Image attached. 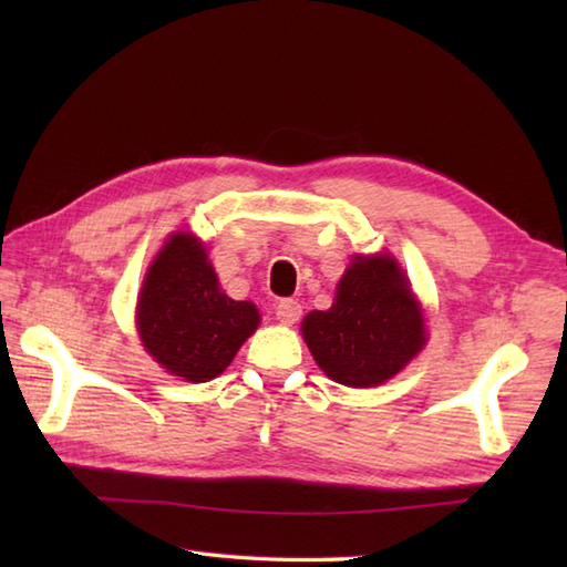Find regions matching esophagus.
I'll return each instance as SVG.
<instances>
[{
    "mask_svg": "<svg viewBox=\"0 0 567 567\" xmlns=\"http://www.w3.org/2000/svg\"><path fill=\"white\" fill-rule=\"evenodd\" d=\"M275 317H277V321L292 327V323H297L299 317H302V305H299L297 299H280L275 307Z\"/></svg>",
    "mask_w": 567,
    "mask_h": 567,
    "instance_id": "obj_1",
    "label": "esophagus"
}]
</instances>
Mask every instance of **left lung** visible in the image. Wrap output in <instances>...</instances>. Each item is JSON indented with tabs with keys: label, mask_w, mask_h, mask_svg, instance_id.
Here are the masks:
<instances>
[{
	"label": "left lung",
	"mask_w": 567,
	"mask_h": 567,
	"mask_svg": "<svg viewBox=\"0 0 567 567\" xmlns=\"http://www.w3.org/2000/svg\"><path fill=\"white\" fill-rule=\"evenodd\" d=\"M302 336L317 365L348 388L388 382L426 346L424 311L390 252L355 256L331 309L309 311Z\"/></svg>",
	"instance_id": "left-lung-1"
}]
</instances>
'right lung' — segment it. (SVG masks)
Listing matches in <instances>:
<instances>
[{
  "label": "right lung",
  "mask_w": 567,
  "mask_h": 567,
  "mask_svg": "<svg viewBox=\"0 0 567 567\" xmlns=\"http://www.w3.org/2000/svg\"><path fill=\"white\" fill-rule=\"evenodd\" d=\"M258 323L256 305L224 295L199 238L177 231L165 240L136 307L141 343L155 363L183 380L209 382Z\"/></svg>",
  "instance_id": "add662e5"
}]
</instances>
